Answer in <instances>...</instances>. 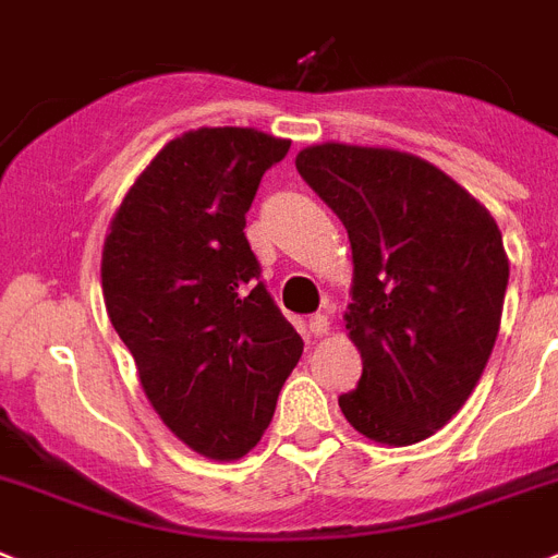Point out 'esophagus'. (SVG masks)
I'll return each instance as SVG.
<instances>
[{
    "mask_svg": "<svg viewBox=\"0 0 558 558\" xmlns=\"http://www.w3.org/2000/svg\"><path fill=\"white\" fill-rule=\"evenodd\" d=\"M307 327H311L313 336H325V332L330 330V318H327L325 313H316V316L307 318Z\"/></svg>",
    "mask_w": 558,
    "mask_h": 558,
    "instance_id": "esophagus-1",
    "label": "esophagus"
}]
</instances>
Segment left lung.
<instances>
[{"instance_id":"1","label":"left lung","mask_w":558,"mask_h":558,"mask_svg":"<svg viewBox=\"0 0 558 558\" xmlns=\"http://www.w3.org/2000/svg\"><path fill=\"white\" fill-rule=\"evenodd\" d=\"M296 169L352 245L344 322L364 369L338 407L375 442L426 440L469 401L497 341L502 233L463 185L407 151L322 143Z\"/></svg>"}]
</instances>
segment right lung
<instances>
[{"label":"right lung","instance_id":"obj_1","mask_svg":"<svg viewBox=\"0 0 558 558\" xmlns=\"http://www.w3.org/2000/svg\"><path fill=\"white\" fill-rule=\"evenodd\" d=\"M290 141L240 126L194 130L157 151L104 242L112 327L143 392L194 451L254 449L304 341L262 282L245 214Z\"/></svg>","mask_w":558,"mask_h":558}]
</instances>
